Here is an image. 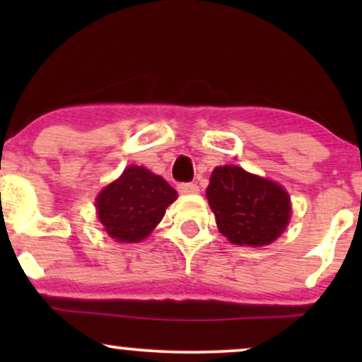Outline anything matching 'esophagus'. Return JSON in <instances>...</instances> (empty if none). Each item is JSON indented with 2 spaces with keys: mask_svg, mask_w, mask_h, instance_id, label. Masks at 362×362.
Instances as JSON below:
<instances>
[{
  "mask_svg": "<svg viewBox=\"0 0 362 362\" xmlns=\"http://www.w3.org/2000/svg\"><path fill=\"white\" fill-rule=\"evenodd\" d=\"M178 192L180 194H197L199 185L192 184V182H189V184H180L178 185Z\"/></svg>",
  "mask_w": 362,
  "mask_h": 362,
  "instance_id": "1",
  "label": "esophagus"
}]
</instances>
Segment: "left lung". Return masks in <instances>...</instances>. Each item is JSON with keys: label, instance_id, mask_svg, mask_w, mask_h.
<instances>
[{"label": "left lung", "instance_id": "8db88e82", "mask_svg": "<svg viewBox=\"0 0 362 362\" xmlns=\"http://www.w3.org/2000/svg\"><path fill=\"white\" fill-rule=\"evenodd\" d=\"M206 195L219 231L235 245L264 247L288 226V192L240 167L214 168Z\"/></svg>", "mask_w": 362, "mask_h": 362}]
</instances>
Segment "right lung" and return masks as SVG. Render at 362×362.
Listing matches in <instances>:
<instances>
[{
    "mask_svg": "<svg viewBox=\"0 0 362 362\" xmlns=\"http://www.w3.org/2000/svg\"><path fill=\"white\" fill-rule=\"evenodd\" d=\"M175 199V189L167 180L132 165L97 197L98 219L117 242H141L161 221L165 209Z\"/></svg>",
    "mask_w": 362,
    "mask_h": 362,
    "instance_id": "obj_1",
    "label": "right lung"
}]
</instances>
